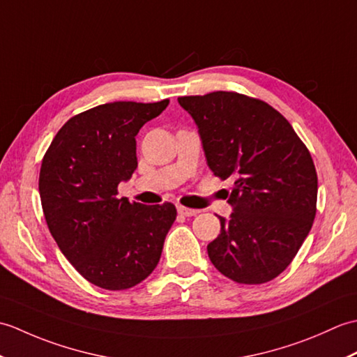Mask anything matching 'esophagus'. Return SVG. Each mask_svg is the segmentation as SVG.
I'll return each mask as SVG.
<instances>
[{
  "instance_id": "34e87169",
  "label": "esophagus",
  "mask_w": 357,
  "mask_h": 357,
  "mask_svg": "<svg viewBox=\"0 0 357 357\" xmlns=\"http://www.w3.org/2000/svg\"><path fill=\"white\" fill-rule=\"evenodd\" d=\"M178 213L183 215V216H196L199 213V210H193V208H187L184 206H178Z\"/></svg>"
}]
</instances>
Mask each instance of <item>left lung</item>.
Segmentation results:
<instances>
[{
	"label": "left lung",
	"mask_w": 357,
	"mask_h": 357,
	"mask_svg": "<svg viewBox=\"0 0 357 357\" xmlns=\"http://www.w3.org/2000/svg\"><path fill=\"white\" fill-rule=\"evenodd\" d=\"M215 176L231 178L230 218L207 245L211 264L238 284L282 273L312 230L317 174L291 124L261 100L234 92L181 96Z\"/></svg>",
	"instance_id": "obj_1"
}]
</instances>
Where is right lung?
I'll list each match as a JSON object with an SVG mask.
<instances>
[{
  "label": "right lung",
  "instance_id": "obj_1",
  "mask_svg": "<svg viewBox=\"0 0 357 357\" xmlns=\"http://www.w3.org/2000/svg\"><path fill=\"white\" fill-rule=\"evenodd\" d=\"M167 105L118 101L82 112L59 128L43 158L38 185L52 236L79 275L105 290L146 279L176 219L170 202L118 198V184L138 167L135 136Z\"/></svg>",
  "mask_w": 357,
  "mask_h": 357
}]
</instances>
